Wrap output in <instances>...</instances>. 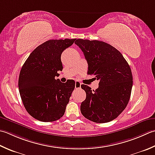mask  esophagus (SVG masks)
Masks as SVG:
<instances>
[{"label": "esophagus", "instance_id": "1", "mask_svg": "<svg viewBox=\"0 0 155 155\" xmlns=\"http://www.w3.org/2000/svg\"><path fill=\"white\" fill-rule=\"evenodd\" d=\"M81 84L79 83V82H75V88L76 89H81Z\"/></svg>", "mask_w": 155, "mask_h": 155}]
</instances>
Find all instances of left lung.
<instances>
[{
  "mask_svg": "<svg viewBox=\"0 0 155 155\" xmlns=\"http://www.w3.org/2000/svg\"><path fill=\"white\" fill-rule=\"evenodd\" d=\"M88 63V74L99 81L95 91L82 84L86 99L81 105L84 117L96 123H106L119 116L126 108L131 95L133 78L128 63L110 44L98 40L77 39Z\"/></svg>",
  "mask_w": 155,
  "mask_h": 155,
  "instance_id": "left-lung-1",
  "label": "left lung"
}]
</instances>
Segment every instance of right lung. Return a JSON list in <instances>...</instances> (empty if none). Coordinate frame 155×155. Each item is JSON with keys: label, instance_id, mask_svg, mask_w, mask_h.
Wrapping results in <instances>:
<instances>
[{"label": "right lung", "instance_id": "add662e5", "mask_svg": "<svg viewBox=\"0 0 155 155\" xmlns=\"http://www.w3.org/2000/svg\"><path fill=\"white\" fill-rule=\"evenodd\" d=\"M76 39H50L39 45L27 58L20 71L19 93L29 114L41 122L62 117L75 87L73 80L65 83L55 79L63 66L61 54Z\"/></svg>", "mask_w": 155, "mask_h": 155}]
</instances>
